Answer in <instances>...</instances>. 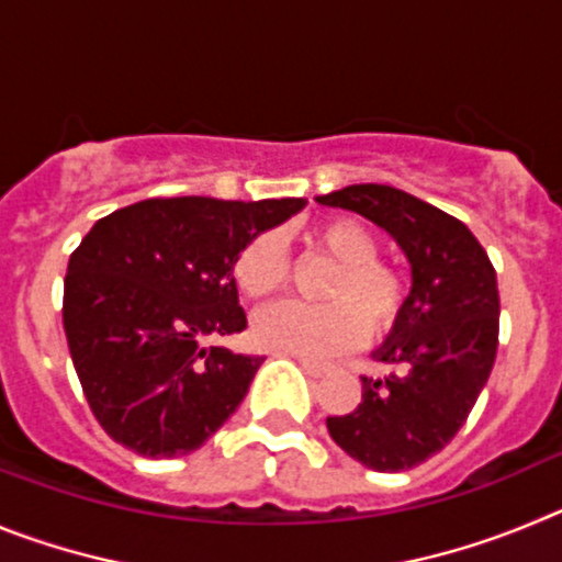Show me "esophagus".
I'll use <instances>...</instances> for the list:
<instances>
[{"label":"esophagus","instance_id":"1","mask_svg":"<svg viewBox=\"0 0 562 562\" xmlns=\"http://www.w3.org/2000/svg\"><path fill=\"white\" fill-rule=\"evenodd\" d=\"M297 362H301V369H304L310 376H315V380H317V376L326 374V366H317V362L304 360V357H297Z\"/></svg>","mask_w":562,"mask_h":562}]
</instances>
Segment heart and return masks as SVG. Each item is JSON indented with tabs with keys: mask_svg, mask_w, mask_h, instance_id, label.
<instances>
[{
	"mask_svg": "<svg viewBox=\"0 0 562 562\" xmlns=\"http://www.w3.org/2000/svg\"><path fill=\"white\" fill-rule=\"evenodd\" d=\"M312 250L335 261L324 286L329 304L312 306L284 301L261 310L252 321V337L276 355L331 360L360 346L366 331L394 329L405 315L411 281L405 270L380 261V238L362 222L337 216L310 233ZM238 290L247 297H267L290 281V252L278 233H258L238 252L233 265Z\"/></svg>",
	"mask_w": 562,
	"mask_h": 562,
	"instance_id": "b5f03b06",
	"label": "heart"
}]
</instances>
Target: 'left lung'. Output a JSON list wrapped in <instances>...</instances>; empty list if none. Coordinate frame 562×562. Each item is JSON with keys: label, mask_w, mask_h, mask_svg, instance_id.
Segmentation results:
<instances>
[{"label": "left lung", "mask_w": 562, "mask_h": 562, "mask_svg": "<svg viewBox=\"0 0 562 562\" xmlns=\"http://www.w3.org/2000/svg\"><path fill=\"white\" fill-rule=\"evenodd\" d=\"M317 202L389 231L411 261L408 310L374 355L391 374L362 376L360 405L326 419L360 464L411 470L450 445L490 380L501 315L495 267L464 222L400 188L349 186Z\"/></svg>", "instance_id": "left-lung-1"}]
</instances>
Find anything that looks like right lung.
<instances>
[{
	"mask_svg": "<svg viewBox=\"0 0 562 562\" xmlns=\"http://www.w3.org/2000/svg\"><path fill=\"white\" fill-rule=\"evenodd\" d=\"M304 200L157 196L95 222L69 256L64 331L89 408L146 459L202 448L265 357L207 346L247 329L233 265Z\"/></svg>",
	"mask_w": 562,
	"mask_h": 562,
	"instance_id": "obj_1",
	"label": "right lung"
}]
</instances>
